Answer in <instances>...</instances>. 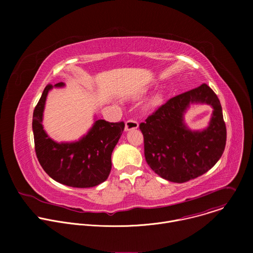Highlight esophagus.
Segmentation results:
<instances>
[{
  "mask_svg": "<svg viewBox=\"0 0 253 253\" xmlns=\"http://www.w3.org/2000/svg\"><path fill=\"white\" fill-rule=\"evenodd\" d=\"M139 126L138 122L133 120V119H129L126 121L125 123V130L126 131H129V130H133V129H137Z\"/></svg>",
  "mask_w": 253,
  "mask_h": 253,
  "instance_id": "esophagus-1",
  "label": "esophagus"
}]
</instances>
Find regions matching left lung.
I'll use <instances>...</instances> for the list:
<instances>
[{"label": "left lung", "mask_w": 253, "mask_h": 253, "mask_svg": "<svg viewBox=\"0 0 253 253\" xmlns=\"http://www.w3.org/2000/svg\"><path fill=\"white\" fill-rule=\"evenodd\" d=\"M193 101L207 102L214 109L210 127L202 132H191L183 124V113ZM139 128L147 164L171 182L183 183L207 172L219 160L226 144L220 101L206 84L169 99Z\"/></svg>", "instance_id": "8db88e82"}]
</instances>
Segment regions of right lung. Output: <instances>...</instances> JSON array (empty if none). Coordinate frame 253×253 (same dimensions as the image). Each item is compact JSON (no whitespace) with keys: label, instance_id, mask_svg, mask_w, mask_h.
Returning <instances> with one entry per match:
<instances>
[{"label":"right lung","instance_id":"obj_1","mask_svg":"<svg viewBox=\"0 0 253 253\" xmlns=\"http://www.w3.org/2000/svg\"><path fill=\"white\" fill-rule=\"evenodd\" d=\"M55 86H64L63 82ZM48 84L33 113L35 151L44 171L55 181L70 187L88 188L104 182L111 171V155L125 127L123 121L110 123L97 120L80 141L56 143L42 126Z\"/></svg>","mask_w":253,"mask_h":253}]
</instances>
